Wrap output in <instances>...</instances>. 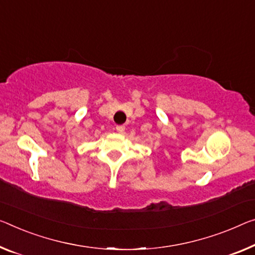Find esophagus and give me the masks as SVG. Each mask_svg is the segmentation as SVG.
Returning a JSON list of instances; mask_svg holds the SVG:
<instances>
[{"label":"esophagus","mask_w":255,"mask_h":255,"mask_svg":"<svg viewBox=\"0 0 255 255\" xmlns=\"http://www.w3.org/2000/svg\"><path fill=\"white\" fill-rule=\"evenodd\" d=\"M124 130H125V127H124V125H117V127H116V131H117V132L123 133V132H124Z\"/></svg>","instance_id":"34e87169"}]
</instances>
